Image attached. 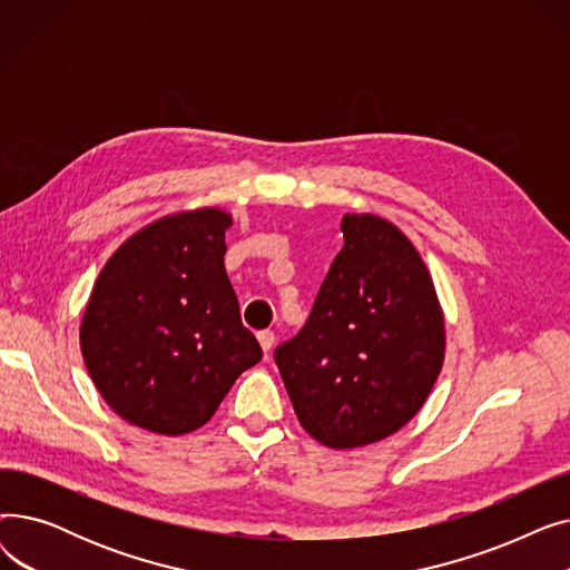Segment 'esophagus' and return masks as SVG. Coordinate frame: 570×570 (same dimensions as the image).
Returning a JSON list of instances; mask_svg holds the SVG:
<instances>
[{"label":"esophagus","mask_w":570,"mask_h":570,"mask_svg":"<svg viewBox=\"0 0 570 570\" xmlns=\"http://www.w3.org/2000/svg\"><path fill=\"white\" fill-rule=\"evenodd\" d=\"M258 344H261V348L267 353L269 348H273V344H275V333L273 331H261L258 335Z\"/></svg>","instance_id":"34e87169"}]
</instances>
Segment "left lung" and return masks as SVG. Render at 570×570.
Instances as JSON below:
<instances>
[{
    "label": "left lung",
    "instance_id": "8db88e82",
    "mask_svg": "<svg viewBox=\"0 0 570 570\" xmlns=\"http://www.w3.org/2000/svg\"><path fill=\"white\" fill-rule=\"evenodd\" d=\"M342 233L307 323L275 351L297 421L337 451L402 430L445 353L434 282L411 239L376 215H344Z\"/></svg>",
    "mask_w": 570,
    "mask_h": 570
}]
</instances>
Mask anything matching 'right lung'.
Here are the masks:
<instances>
[{"mask_svg": "<svg viewBox=\"0 0 570 570\" xmlns=\"http://www.w3.org/2000/svg\"><path fill=\"white\" fill-rule=\"evenodd\" d=\"M219 207L147 224L106 261L80 323L97 391L127 423L179 436L203 428L263 351L239 321Z\"/></svg>", "mask_w": 570, "mask_h": 570, "instance_id": "right-lung-1", "label": "right lung"}]
</instances>
